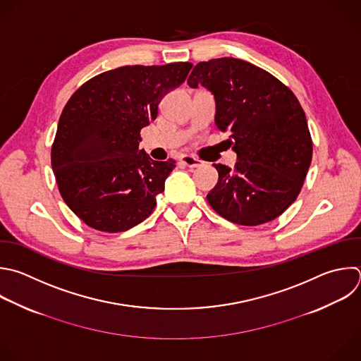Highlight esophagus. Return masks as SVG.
<instances>
[{
	"instance_id": "esophagus-1",
	"label": "esophagus",
	"mask_w": 361,
	"mask_h": 361,
	"mask_svg": "<svg viewBox=\"0 0 361 361\" xmlns=\"http://www.w3.org/2000/svg\"><path fill=\"white\" fill-rule=\"evenodd\" d=\"M181 163H184L190 169H198V167L202 166L201 160H198V159H195L194 156H190V154L181 156Z\"/></svg>"
}]
</instances>
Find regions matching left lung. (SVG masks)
Masks as SVG:
<instances>
[{
	"mask_svg": "<svg viewBox=\"0 0 361 361\" xmlns=\"http://www.w3.org/2000/svg\"><path fill=\"white\" fill-rule=\"evenodd\" d=\"M215 99V125L229 133L238 161L214 164L218 183L207 200L238 225L279 216L299 195L312 161V137L293 92L269 72L235 58L200 62L187 80Z\"/></svg>",
	"mask_w": 361,
	"mask_h": 361,
	"instance_id": "obj_1",
	"label": "left lung"
}]
</instances>
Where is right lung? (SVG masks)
Listing matches in <instances>:
<instances>
[{"mask_svg": "<svg viewBox=\"0 0 361 361\" xmlns=\"http://www.w3.org/2000/svg\"><path fill=\"white\" fill-rule=\"evenodd\" d=\"M190 62L122 66L83 83L59 117L51 163L66 205L89 226L122 232L143 222L164 191L176 160L139 150L140 130L164 94L187 78Z\"/></svg>", "mask_w": 361, "mask_h": 361, "instance_id": "obj_1", "label": "right lung"}]
</instances>
